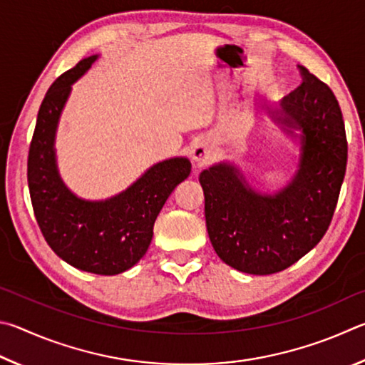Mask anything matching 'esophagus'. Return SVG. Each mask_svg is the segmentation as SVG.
I'll return each mask as SVG.
<instances>
[{
  "instance_id": "1",
  "label": "esophagus",
  "mask_w": 365,
  "mask_h": 365,
  "mask_svg": "<svg viewBox=\"0 0 365 365\" xmlns=\"http://www.w3.org/2000/svg\"><path fill=\"white\" fill-rule=\"evenodd\" d=\"M210 155H212V150H210L208 144L203 143V140H199V143H197V144L194 145V149H192V158H194L195 162L199 163V165L207 163Z\"/></svg>"
}]
</instances>
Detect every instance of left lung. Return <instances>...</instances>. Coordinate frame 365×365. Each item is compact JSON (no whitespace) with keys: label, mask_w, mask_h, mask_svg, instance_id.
<instances>
[{"label":"left lung","mask_w":365,"mask_h":365,"mask_svg":"<svg viewBox=\"0 0 365 365\" xmlns=\"http://www.w3.org/2000/svg\"><path fill=\"white\" fill-rule=\"evenodd\" d=\"M302 85L280 102L284 123L303 130V153L292 184L261 195L231 165L205 170L208 237L234 269L267 276L297 263L327 232L346 171L348 140L341 108L331 89L298 66Z\"/></svg>","instance_id":"left-lung-1"}]
</instances>
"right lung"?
<instances>
[{
	"mask_svg": "<svg viewBox=\"0 0 365 365\" xmlns=\"http://www.w3.org/2000/svg\"><path fill=\"white\" fill-rule=\"evenodd\" d=\"M96 61L83 59L57 78L38 110L27 162L31 207L44 240L57 257L76 269L113 276L130 269L150 245L160 210L179 182L189 176L186 158H171L106 202L76 199L56 170V125L72 83Z\"/></svg>",
	"mask_w": 365,
	"mask_h": 365,
	"instance_id": "obj_1",
	"label": "right lung"
}]
</instances>
